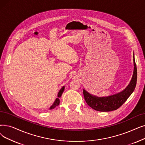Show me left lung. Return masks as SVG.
Listing matches in <instances>:
<instances>
[{"label":"left lung","instance_id":"left-lung-1","mask_svg":"<svg viewBox=\"0 0 145 145\" xmlns=\"http://www.w3.org/2000/svg\"><path fill=\"white\" fill-rule=\"evenodd\" d=\"M133 63L134 71L133 76L129 84L123 91L110 96L98 97L93 95L83 89L84 98L87 104L92 109L101 112L114 111L120 107L133 93L136 85L137 73L134 54Z\"/></svg>","mask_w":145,"mask_h":145}]
</instances>
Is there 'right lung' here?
Segmentation results:
<instances>
[{"label":"right lung","instance_id":"right-lung-1","mask_svg":"<svg viewBox=\"0 0 145 145\" xmlns=\"http://www.w3.org/2000/svg\"><path fill=\"white\" fill-rule=\"evenodd\" d=\"M64 90H65V86H63V87L61 88V89L59 91V93H58V95H57V98L56 99L55 101H54V103L53 104V105H52L51 106H50V110L54 109V108L56 107V106H58V105H59V104H60V99H59V98L61 97V94L63 93V92Z\"/></svg>","mask_w":145,"mask_h":145}]
</instances>
